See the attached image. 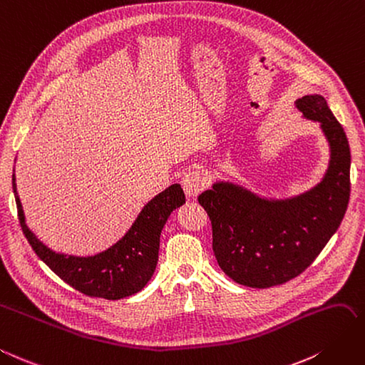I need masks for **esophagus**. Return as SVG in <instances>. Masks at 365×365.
<instances>
[{
    "instance_id": "1",
    "label": "esophagus",
    "mask_w": 365,
    "mask_h": 365,
    "mask_svg": "<svg viewBox=\"0 0 365 365\" xmlns=\"http://www.w3.org/2000/svg\"><path fill=\"white\" fill-rule=\"evenodd\" d=\"M181 185L187 196H196L207 185V176L201 169L187 170L181 178Z\"/></svg>"
}]
</instances>
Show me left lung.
I'll return each mask as SVG.
<instances>
[{
    "label": "left lung",
    "mask_w": 365,
    "mask_h": 365,
    "mask_svg": "<svg viewBox=\"0 0 365 365\" xmlns=\"http://www.w3.org/2000/svg\"><path fill=\"white\" fill-rule=\"evenodd\" d=\"M297 107L321 123L330 144V165L310 192L269 201L230 182H216L198 196L212 222V247L229 278L265 289L297 278L338 230L350 200V147L342 125L321 95Z\"/></svg>",
    "instance_id": "1"
}]
</instances>
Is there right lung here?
<instances>
[{"label":"right lung","instance_id":"1","mask_svg":"<svg viewBox=\"0 0 365 365\" xmlns=\"http://www.w3.org/2000/svg\"><path fill=\"white\" fill-rule=\"evenodd\" d=\"M18 220L34 252L48 269L75 290L92 298L121 299L144 289L158 262L160 235L170 213L185 202L180 184H173L147 202L130 230L110 249L95 256L55 253L27 229L12 175Z\"/></svg>","mask_w":365,"mask_h":365}]
</instances>
